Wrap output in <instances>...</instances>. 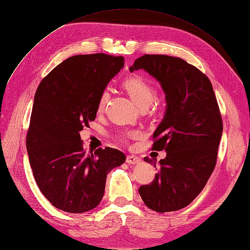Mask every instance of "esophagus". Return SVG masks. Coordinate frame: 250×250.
Masks as SVG:
<instances>
[{"mask_svg":"<svg viewBox=\"0 0 250 250\" xmlns=\"http://www.w3.org/2000/svg\"><path fill=\"white\" fill-rule=\"evenodd\" d=\"M126 162H127L128 164H132V165H134V164L141 163V162H142V159H141V158H138V157H136V156L130 155V156H127V158H126Z\"/></svg>","mask_w":250,"mask_h":250,"instance_id":"34e87169","label":"esophagus"}]
</instances>
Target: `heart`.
<instances>
[{
  "mask_svg": "<svg viewBox=\"0 0 250 250\" xmlns=\"http://www.w3.org/2000/svg\"><path fill=\"white\" fill-rule=\"evenodd\" d=\"M123 87L128 92V94L130 95V97L133 99L134 103L142 108L146 107L155 98V87L148 80H146L145 77L141 75H133L125 79L123 82ZM107 98L108 93L106 91L102 92L97 103V113L104 112L105 104L107 103ZM131 135L132 132H126L121 133L119 135V137L123 139V141H126V139Z\"/></svg>",
  "mask_w": 250,
  "mask_h": 250,
  "instance_id": "b5f03b06",
  "label": "heart"
}]
</instances>
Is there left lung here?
<instances>
[{
    "instance_id": "8db88e82",
    "label": "left lung",
    "mask_w": 250,
    "mask_h": 250,
    "mask_svg": "<svg viewBox=\"0 0 250 250\" xmlns=\"http://www.w3.org/2000/svg\"><path fill=\"white\" fill-rule=\"evenodd\" d=\"M141 68L161 84L167 109L152 146L155 151L165 149L166 157L159 161L154 181L138 192L152 210L176 211L201 193L214 170L223 119L210 80L196 66L179 57L145 54L130 72ZM144 160L155 164L148 157Z\"/></svg>"
}]
</instances>
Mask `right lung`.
Here are the masks:
<instances>
[{
    "label": "right lung",
    "instance_id": "right-lung-1",
    "mask_svg": "<svg viewBox=\"0 0 250 250\" xmlns=\"http://www.w3.org/2000/svg\"><path fill=\"white\" fill-rule=\"evenodd\" d=\"M123 66V56H72L37 89L26 135L29 164L40 191L61 210L83 213L95 208L107 173L125 162L121 151L108 146L87 153L79 133L95 120L99 96Z\"/></svg>",
    "mask_w": 250,
    "mask_h": 250
}]
</instances>
